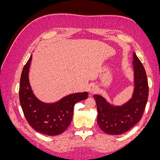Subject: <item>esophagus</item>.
Here are the masks:
<instances>
[{
	"label": "esophagus",
	"instance_id": "obj_1",
	"mask_svg": "<svg viewBox=\"0 0 160 160\" xmlns=\"http://www.w3.org/2000/svg\"><path fill=\"white\" fill-rule=\"evenodd\" d=\"M97 91V88H96V86L95 85H91L90 86V88H89V91H90V93H95V92Z\"/></svg>",
	"mask_w": 160,
	"mask_h": 160
}]
</instances>
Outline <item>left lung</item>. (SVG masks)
Wrapping results in <instances>:
<instances>
[{"label": "left lung", "instance_id": "obj_1", "mask_svg": "<svg viewBox=\"0 0 160 160\" xmlns=\"http://www.w3.org/2000/svg\"><path fill=\"white\" fill-rule=\"evenodd\" d=\"M134 90L131 98L122 105L108 102L103 97L94 95L98 109V123L100 129L109 135L128 132L142 118L148 99L149 88L146 72L136 54H133Z\"/></svg>", "mask_w": 160, "mask_h": 160}]
</instances>
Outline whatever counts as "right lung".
Instances as JSON below:
<instances>
[{
    "instance_id": "add662e5",
    "label": "right lung",
    "mask_w": 160,
    "mask_h": 160,
    "mask_svg": "<svg viewBox=\"0 0 160 160\" xmlns=\"http://www.w3.org/2000/svg\"><path fill=\"white\" fill-rule=\"evenodd\" d=\"M32 55L24 66L19 87V100L25 117L37 132L47 135H57L69 126L74 105L88 98V92L75 93L64 97L55 103H45L33 93L28 72Z\"/></svg>"
}]
</instances>
